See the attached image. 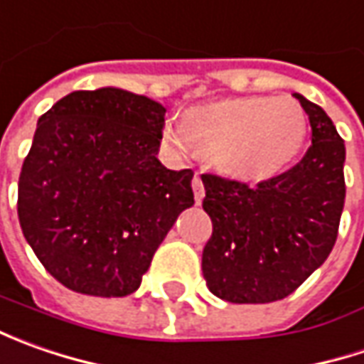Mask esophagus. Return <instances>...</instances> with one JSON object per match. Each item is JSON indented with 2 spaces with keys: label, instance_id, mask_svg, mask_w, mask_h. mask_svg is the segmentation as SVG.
Wrapping results in <instances>:
<instances>
[{
  "label": "esophagus",
  "instance_id": "34e87169",
  "mask_svg": "<svg viewBox=\"0 0 364 364\" xmlns=\"http://www.w3.org/2000/svg\"><path fill=\"white\" fill-rule=\"evenodd\" d=\"M192 190H194V198H196V203H200L204 198V184H203V178L196 174L192 178Z\"/></svg>",
  "mask_w": 364,
  "mask_h": 364
}]
</instances>
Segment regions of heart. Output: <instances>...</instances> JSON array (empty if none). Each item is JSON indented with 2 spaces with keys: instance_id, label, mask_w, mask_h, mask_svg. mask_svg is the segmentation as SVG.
<instances>
[{
  "instance_id": "1",
  "label": "heart",
  "mask_w": 364,
  "mask_h": 364,
  "mask_svg": "<svg viewBox=\"0 0 364 364\" xmlns=\"http://www.w3.org/2000/svg\"><path fill=\"white\" fill-rule=\"evenodd\" d=\"M308 133L301 105L291 97H239L190 109L168 121L164 139L178 154L210 156L223 174L263 180L298 156Z\"/></svg>"
}]
</instances>
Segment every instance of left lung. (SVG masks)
<instances>
[{"mask_svg": "<svg viewBox=\"0 0 364 364\" xmlns=\"http://www.w3.org/2000/svg\"><path fill=\"white\" fill-rule=\"evenodd\" d=\"M294 97L312 127V146L294 168L257 186L203 174V208L213 220L203 275L220 300H284L336 243L346 194L344 141L322 107Z\"/></svg>", "mask_w": 364, "mask_h": 364, "instance_id": "obj_1", "label": "left lung"}]
</instances>
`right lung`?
<instances>
[{
    "instance_id": "add662e5",
    "label": "right lung",
    "mask_w": 364,
    "mask_h": 364,
    "mask_svg": "<svg viewBox=\"0 0 364 364\" xmlns=\"http://www.w3.org/2000/svg\"><path fill=\"white\" fill-rule=\"evenodd\" d=\"M166 109L105 87L75 91L40 119L18 182L26 241L64 287L133 294L178 215L194 204L192 170L158 160Z\"/></svg>"
}]
</instances>
